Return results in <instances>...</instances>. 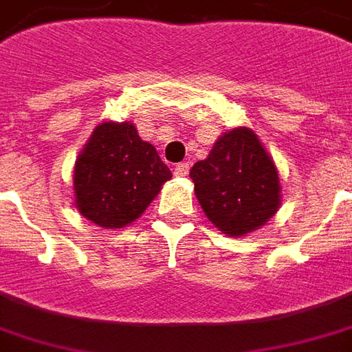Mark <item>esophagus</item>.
<instances>
[{
  "instance_id": "obj_1",
  "label": "esophagus",
  "mask_w": 352,
  "mask_h": 352,
  "mask_svg": "<svg viewBox=\"0 0 352 352\" xmlns=\"http://www.w3.org/2000/svg\"><path fill=\"white\" fill-rule=\"evenodd\" d=\"M188 169H190L188 162H181V164H177L175 168H173V173H175L177 177H186L188 175Z\"/></svg>"
}]
</instances>
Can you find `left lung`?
<instances>
[{"label": "left lung", "instance_id": "1", "mask_svg": "<svg viewBox=\"0 0 352 352\" xmlns=\"http://www.w3.org/2000/svg\"><path fill=\"white\" fill-rule=\"evenodd\" d=\"M190 179L204 213L228 236L257 230L280 206L278 171L248 127L223 135Z\"/></svg>", "mask_w": 352, "mask_h": 352}]
</instances>
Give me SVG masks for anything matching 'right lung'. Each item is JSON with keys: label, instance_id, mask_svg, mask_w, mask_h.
Wrapping results in <instances>:
<instances>
[{"label": "right lung", "instance_id": "right-lung-1", "mask_svg": "<svg viewBox=\"0 0 352 352\" xmlns=\"http://www.w3.org/2000/svg\"><path fill=\"white\" fill-rule=\"evenodd\" d=\"M168 179L169 168L133 124L104 122L76 162V206L99 227L122 228L141 217Z\"/></svg>", "mask_w": 352, "mask_h": 352}]
</instances>
